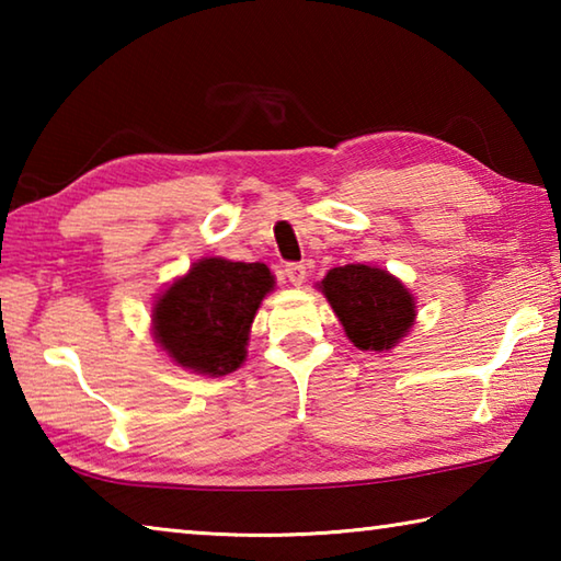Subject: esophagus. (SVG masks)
Listing matches in <instances>:
<instances>
[{
	"mask_svg": "<svg viewBox=\"0 0 561 561\" xmlns=\"http://www.w3.org/2000/svg\"><path fill=\"white\" fill-rule=\"evenodd\" d=\"M284 274H287V279L294 284V287H301V284L307 282V267H304L301 262L287 264V270H284Z\"/></svg>",
	"mask_w": 561,
	"mask_h": 561,
	"instance_id": "34e87169",
	"label": "esophagus"
}]
</instances>
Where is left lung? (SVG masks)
I'll list each match as a JSON object with an SVG mask.
<instances>
[{
	"label": "left lung",
	"mask_w": 561,
	"mask_h": 561,
	"mask_svg": "<svg viewBox=\"0 0 561 561\" xmlns=\"http://www.w3.org/2000/svg\"><path fill=\"white\" fill-rule=\"evenodd\" d=\"M317 289L334 309L351 344L360 351H391L415 324L417 307L411 289L381 267H334L317 284Z\"/></svg>",
	"instance_id": "8db88e82"
}]
</instances>
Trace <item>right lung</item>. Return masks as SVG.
I'll use <instances>...</instances> for the list:
<instances>
[{"mask_svg": "<svg viewBox=\"0 0 561 561\" xmlns=\"http://www.w3.org/2000/svg\"><path fill=\"white\" fill-rule=\"evenodd\" d=\"M262 262L203 257L158 294L150 331L160 351L187 371L220 378L247 358L250 329L262 299L274 289Z\"/></svg>", "mask_w": 561, "mask_h": 561, "instance_id": "add662e5", "label": "right lung"}]
</instances>
